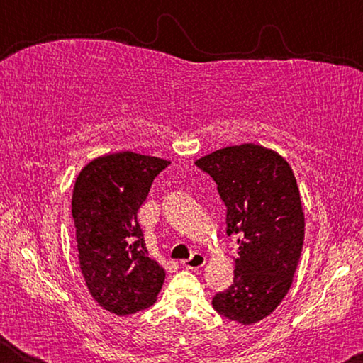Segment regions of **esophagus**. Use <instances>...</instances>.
Masks as SVG:
<instances>
[{
    "instance_id": "esophagus-1",
    "label": "esophagus",
    "mask_w": 363,
    "mask_h": 363,
    "mask_svg": "<svg viewBox=\"0 0 363 363\" xmlns=\"http://www.w3.org/2000/svg\"><path fill=\"white\" fill-rule=\"evenodd\" d=\"M205 264H206V257L203 255H200V253H194L187 261H182V266L189 269V270L201 269L205 266Z\"/></svg>"
}]
</instances>
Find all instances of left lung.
<instances>
[{
  "instance_id": "left-lung-1",
  "label": "left lung",
  "mask_w": 363,
  "mask_h": 363,
  "mask_svg": "<svg viewBox=\"0 0 363 363\" xmlns=\"http://www.w3.org/2000/svg\"><path fill=\"white\" fill-rule=\"evenodd\" d=\"M218 184L227 235H238L233 284L213 298L220 315L253 325L286 296L304 242L299 189L286 160L256 144L230 145L195 162Z\"/></svg>"
}]
</instances>
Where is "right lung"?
Listing matches in <instances>:
<instances>
[{"label": "right lung", "mask_w": 363, "mask_h": 363, "mask_svg": "<svg viewBox=\"0 0 363 363\" xmlns=\"http://www.w3.org/2000/svg\"><path fill=\"white\" fill-rule=\"evenodd\" d=\"M169 163L128 150L91 160L77 176L72 216L79 269L91 296L115 315L150 307L163 286L167 274L147 255L138 211Z\"/></svg>", "instance_id": "obj_1"}]
</instances>
